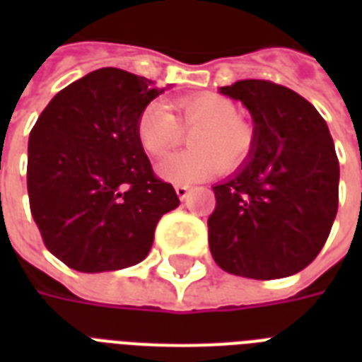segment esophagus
<instances>
[{
    "label": "esophagus",
    "mask_w": 362,
    "mask_h": 362,
    "mask_svg": "<svg viewBox=\"0 0 362 362\" xmlns=\"http://www.w3.org/2000/svg\"><path fill=\"white\" fill-rule=\"evenodd\" d=\"M175 189H176V195L180 197V201L187 199V195H189V192H192V189H189V186H176Z\"/></svg>",
    "instance_id": "esophagus-1"
}]
</instances>
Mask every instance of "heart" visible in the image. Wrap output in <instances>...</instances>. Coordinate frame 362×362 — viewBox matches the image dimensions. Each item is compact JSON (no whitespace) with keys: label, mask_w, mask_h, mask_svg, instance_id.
Wrapping results in <instances>:
<instances>
[{"label":"heart","mask_w":362,"mask_h":362,"mask_svg":"<svg viewBox=\"0 0 362 362\" xmlns=\"http://www.w3.org/2000/svg\"><path fill=\"white\" fill-rule=\"evenodd\" d=\"M176 117L163 103H148L136 118V136L148 156L161 158L193 131V150L175 153L159 165V175L175 184H193L220 173H235L252 158L255 127L238 116L237 105L220 93H192L173 103Z\"/></svg>","instance_id":"obj_1"}]
</instances>
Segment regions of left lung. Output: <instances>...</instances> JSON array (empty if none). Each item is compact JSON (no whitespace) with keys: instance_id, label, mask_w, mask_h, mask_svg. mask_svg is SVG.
Returning <instances> with one entry per match:
<instances>
[{"instance_id":"1","label":"left lung","mask_w":362,"mask_h":362,"mask_svg":"<svg viewBox=\"0 0 362 362\" xmlns=\"http://www.w3.org/2000/svg\"><path fill=\"white\" fill-rule=\"evenodd\" d=\"M252 112L257 142L231 180L214 186L212 257L227 272L276 280L306 269L338 212V165L327 122L310 101L270 81L220 88Z\"/></svg>"}]
</instances>
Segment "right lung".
Here are the masks:
<instances>
[{"label":"right lung","instance_id":"obj_1","mask_svg":"<svg viewBox=\"0 0 362 362\" xmlns=\"http://www.w3.org/2000/svg\"><path fill=\"white\" fill-rule=\"evenodd\" d=\"M165 88L103 67L64 88L28 142L30 210L48 252L78 272L141 263L180 201L156 176L136 118Z\"/></svg>","mask_w":362,"mask_h":362}]
</instances>
